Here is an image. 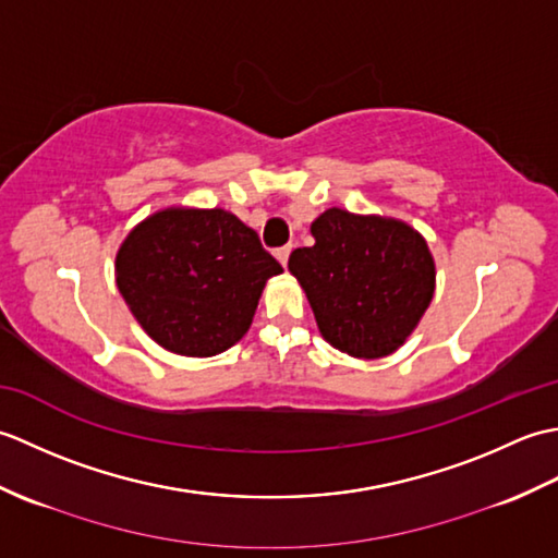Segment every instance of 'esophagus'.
I'll use <instances>...</instances> for the list:
<instances>
[{"label": "esophagus", "instance_id": "esophagus-1", "mask_svg": "<svg viewBox=\"0 0 558 558\" xmlns=\"http://www.w3.org/2000/svg\"><path fill=\"white\" fill-rule=\"evenodd\" d=\"M290 252H292V246H282V248H276V258L280 260L282 266H288V258H290Z\"/></svg>", "mask_w": 558, "mask_h": 558}]
</instances>
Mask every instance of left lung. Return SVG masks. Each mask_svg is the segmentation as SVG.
I'll list each match as a JSON object with an SVG mask.
<instances>
[{
    "label": "left lung",
    "instance_id": "obj_1",
    "mask_svg": "<svg viewBox=\"0 0 558 558\" xmlns=\"http://www.w3.org/2000/svg\"><path fill=\"white\" fill-rule=\"evenodd\" d=\"M312 246L294 248L288 268L336 350L360 360L393 354L429 310L436 264L405 220L328 208L312 222Z\"/></svg>",
    "mask_w": 558,
    "mask_h": 558
}]
</instances>
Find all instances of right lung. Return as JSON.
<instances>
[{"mask_svg":"<svg viewBox=\"0 0 558 558\" xmlns=\"http://www.w3.org/2000/svg\"><path fill=\"white\" fill-rule=\"evenodd\" d=\"M280 272L258 234L225 208H160L114 256L129 312L150 340L182 357H213L240 342L268 278Z\"/></svg>","mask_w":558,"mask_h":558,"instance_id":"right-lung-1","label":"right lung"}]
</instances>
